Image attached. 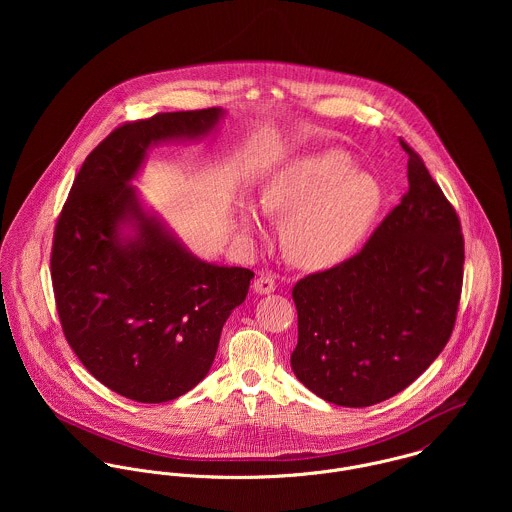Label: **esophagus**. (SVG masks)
Returning a JSON list of instances; mask_svg holds the SVG:
<instances>
[{
    "label": "esophagus",
    "mask_w": 512,
    "mask_h": 512,
    "mask_svg": "<svg viewBox=\"0 0 512 512\" xmlns=\"http://www.w3.org/2000/svg\"><path fill=\"white\" fill-rule=\"evenodd\" d=\"M252 288H254V292L260 293V295H264V293H272L276 290V280H274L272 276H264V274H260V276L254 280Z\"/></svg>",
    "instance_id": "1"
}]
</instances>
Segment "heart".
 <instances>
[{
    "label": "heart",
    "mask_w": 512,
    "mask_h": 512,
    "mask_svg": "<svg viewBox=\"0 0 512 512\" xmlns=\"http://www.w3.org/2000/svg\"><path fill=\"white\" fill-rule=\"evenodd\" d=\"M345 151H325L284 169L262 193V209L284 224V250L295 264L327 268L345 260L376 217L382 193L378 183L353 171ZM240 226L262 234L254 207H244Z\"/></svg>",
    "instance_id": "obj_1"
}]
</instances>
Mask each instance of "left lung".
<instances>
[{"mask_svg": "<svg viewBox=\"0 0 512 512\" xmlns=\"http://www.w3.org/2000/svg\"><path fill=\"white\" fill-rule=\"evenodd\" d=\"M408 153V193L353 258L293 286V374L319 398L365 408L410 386L455 327L461 222L424 159Z\"/></svg>", "mask_w": 512, "mask_h": 512, "instance_id": "left-lung-1", "label": "left lung"}]
</instances>
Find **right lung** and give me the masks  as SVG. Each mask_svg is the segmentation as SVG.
I'll return each instance as SVG.
<instances>
[{"mask_svg":"<svg viewBox=\"0 0 512 512\" xmlns=\"http://www.w3.org/2000/svg\"><path fill=\"white\" fill-rule=\"evenodd\" d=\"M220 116L163 112L118 126L84 159L55 226L51 280L63 333L96 380L136 402L175 400L207 376L222 325L254 278L189 254L130 185L147 147L207 136ZM128 225L134 237L123 234Z\"/></svg>","mask_w":512,"mask_h":512,"instance_id":"right-lung-1","label":"right lung"}]
</instances>
